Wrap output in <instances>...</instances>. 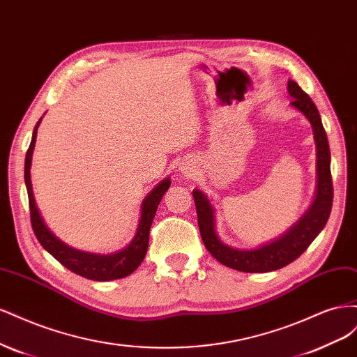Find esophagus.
Segmentation results:
<instances>
[{
    "label": "esophagus",
    "mask_w": 357,
    "mask_h": 357,
    "mask_svg": "<svg viewBox=\"0 0 357 357\" xmlns=\"http://www.w3.org/2000/svg\"><path fill=\"white\" fill-rule=\"evenodd\" d=\"M180 171H181V174L188 176V174H190V172H192V168H189V167H183Z\"/></svg>",
    "instance_id": "obj_1"
}]
</instances>
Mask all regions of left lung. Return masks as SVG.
<instances>
[{"label": "left lung", "instance_id": "8db88e82", "mask_svg": "<svg viewBox=\"0 0 357 357\" xmlns=\"http://www.w3.org/2000/svg\"><path fill=\"white\" fill-rule=\"evenodd\" d=\"M287 89L294 98L290 104L310 121L317 147V190L308 211L286 234L278 236L273 243L250 248V250H243V248L226 245L219 240L214 229V210L208 198L198 189L192 192L197 205L198 226L204 245L220 264L236 269V271L269 273L294 262L325 228L331 214L333 188L331 176V150L326 131L321 125L316 104L299 88V84L289 80Z\"/></svg>", "mask_w": 357, "mask_h": 357}]
</instances>
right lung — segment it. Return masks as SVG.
Listing matches in <instances>:
<instances>
[{"label": "right lung", "mask_w": 357, "mask_h": 357, "mask_svg": "<svg viewBox=\"0 0 357 357\" xmlns=\"http://www.w3.org/2000/svg\"><path fill=\"white\" fill-rule=\"evenodd\" d=\"M41 122V119L37 122L34 132H32L31 144L28 147V152L25 156V185L28 190V199H29V213H31V225L34 234L37 236L38 243L43 245L45 250H47L53 257L56 259L59 264H62L70 271L82 275L84 278L93 280V282H110V280L123 278L129 274H132L135 269L143 262V259L147 253L149 247V232L150 226H152L153 218L156 214L158 205L164 197V193L168 190L171 180L165 178L162 180L159 185L149 193L142 205V219L138 223V229L134 236V240L129 243L122 250L110 255H100V253H89L82 252L77 248H73L58 240L53 235L47 226L43 222L38 208L34 201V193H32L31 185V160H32V150L36 146L37 138V128Z\"/></svg>", "instance_id": "obj_1"}]
</instances>
